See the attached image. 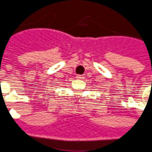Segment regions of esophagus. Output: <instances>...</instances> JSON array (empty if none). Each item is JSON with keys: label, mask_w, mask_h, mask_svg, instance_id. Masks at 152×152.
<instances>
[{"label": "esophagus", "mask_w": 152, "mask_h": 152, "mask_svg": "<svg viewBox=\"0 0 152 152\" xmlns=\"http://www.w3.org/2000/svg\"><path fill=\"white\" fill-rule=\"evenodd\" d=\"M77 78H83V75H77Z\"/></svg>", "instance_id": "1"}]
</instances>
